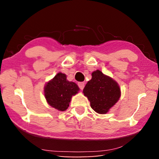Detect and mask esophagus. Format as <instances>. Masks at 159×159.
<instances>
[{"label": "esophagus", "instance_id": "obj_1", "mask_svg": "<svg viewBox=\"0 0 159 159\" xmlns=\"http://www.w3.org/2000/svg\"><path fill=\"white\" fill-rule=\"evenodd\" d=\"M78 85H79V87L80 90H83V88H84L85 83L83 82H79V83H78Z\"/></svg>", "mask_w": 159, "mask_h": 159}]
</instances>
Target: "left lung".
Wrapping results in <instances>:
<instances>
[{"label": "left lung", "instance_id": "8db88e82", "mask_svg": "<svg viewBox=\"0 0 159 159\" xmlns=\"http://www.w3.org/2000/svg\"><path fill=\"white\" fill-rule=\"evenodd\" d=\"M83 93L89 99L91 108L103 114L119 99L120 90L115 80L97 70L92 73V79L85 86Z\"/></svg>", "mask_w": 159, "mask_h": 159}]
</instances>
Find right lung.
<instances>
[{
    "label": "right lung",
    "mask_w": 159,
    "mask_h": 159,
    "mask_svg": "<svg viewBox=\"0 0 159 159\" xmlns=\"http://www.w3.org/2000/svg\"><path fill=\"white\" fill-rule=\"evenodd\" d=\"M44 90L45 99L51 107L65 111L72 95H76L79 88L75 83L67 80L65 74L60 72L47 83Z\"/></svg>",
    "instance_id": "right-lung-1"
}]
</instances>
